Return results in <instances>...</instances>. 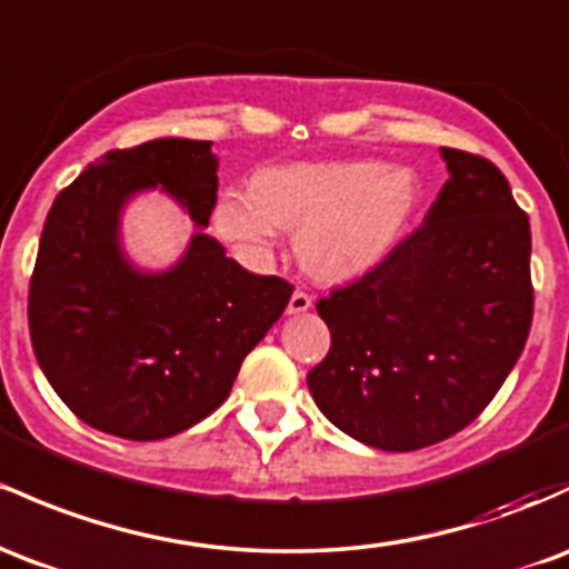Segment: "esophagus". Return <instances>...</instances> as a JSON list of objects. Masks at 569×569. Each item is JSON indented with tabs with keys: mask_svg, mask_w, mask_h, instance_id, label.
I'll use <instances>...</instances> for the list:
<instances>
[{
	"mask_svg": "<svg viewBox=\"0 0 569 569\" xmlns=\"http://www.w3.org/2000/svg\"><path fill=\"white\" fill-rule=\"evenodd\" d=\"M310 308H313V297H310L308 291L297 289L289 299V313H305V310H310Z\"/></svg>",
	"mask_w": 569,
	"mask_h": 569,
	"instance_id": "obj_1",
	"label": "esophagus"
}]
</instances>
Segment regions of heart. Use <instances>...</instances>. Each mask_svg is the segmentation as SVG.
I'll use <instances>...</instances> for the list:
<instances>
[{
	"mask_svg": "<svg viewBox=\"0 0 569 569\" xmlns=\"http://www.w3.org/2000/svg\"><path fill=\"white\" fill-rule=\"evenodd\" d=\"M418 197L416 178L399 167L365 161L286 164L261 170L253 191L218 199L216 229L237 251L264 256L280 229L297 230L302 264L321 278H348L383 259Z\"/></svg>",
	"mask_w": 569,
	"mask_h": 569,
	"instance_id": "1",
	"label": "heart"
}]
</instances>
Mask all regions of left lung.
Instances as JSON below:
<instances>
[{
	"instance_id": "obj_1",
	"label": "left lung",
	"mask_w": 569,
	"mask_h": 569,
	"mask_svg": "<svg viewBox=\"0 0 569 569\" xmlns=\"http://www.w3.org/2000/svg\"><path fill=\"white\" fill-rule=\"evenodd\" d=\"M448 180L376 267L316 302L332 332L308 376L321 413L365 446L416 451L461 432L532 327L529 218L478 153L442 148Z\"/></svg>"
}]
</instances>
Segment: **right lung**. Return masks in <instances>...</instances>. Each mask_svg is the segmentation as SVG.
I'll return each mask as SVG.
<instances>
[{
	"label": "right lung",
	"instance_id": "right-lung-1",
	"mask_svg": "<svg viewBox=\"0 0 569 569\" xmlns=\"http://www.w3.org/2000/svg\"><path fill=\"white\" fill-rule=\"evenodd\" d=\"M208 140H151L108 151L53 199L29 280V335L48 383L80 421L127 440H164L208 418L295 286L227 259L197 234L164 274L118 251V210L161 183L199 227L216 208Z\"/></svg>",
	"mask_w": 569,
	"mask_h": 569
}]
</instances>
